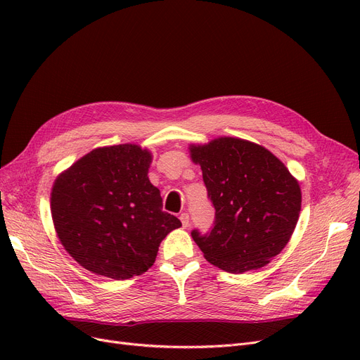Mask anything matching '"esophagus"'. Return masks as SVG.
I'll return each instance as SVG.
<instances>
[{
  "mask_svg": "<svg viewBox=\"0 0 360 360\" xmlns=\"http://www.w3.org/2000/svg\"><path fill=\"white\" fill-rule=\"evenodd\" d=\"M179 219H181V221H182L184 228H188V226H190V214H188V213H182V214L179 216Z\"/></svg>",
  "mask_w": 360,
  "mask_h": 360,
  "instance_id": "1",
  "label": "esophagus"
}]
</instances>
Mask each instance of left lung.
<instances>
[{"instance_id": "obj_1", "label": "left lung", "mask_w": 360, "mask_h": 360, "mask_svg": "<svg viewBox=\"0 0 360 360\" xmlns=\"http://www.w3.org/2000/svg\"><path fill=\"white\" fill-rule=\"evenodd\" d=\"M216 210L210 232H191L213 266L245 273L269 264L286 247L299 219L297 181L271 151L255 143L220 137L190 147Z\"/></svg>"}]
</instances>
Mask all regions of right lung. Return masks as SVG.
Segmentation results:
<instances>
[{
	"label": "right lung",
	"instance_id": "obj_1",
	"mask_svg": "<svg viewBox=\"0 0 360 360\" xmlns=\"http://www.w3.org/2000/svg\"><path fill=\"white\" fill-rule=\"evenodd\" d=\"M151 153L136 144L91 150L55 179L51 213L65 251L86 270L113 280L147 271L159 245L181 228L162 210L148 181Z\"/></svg>",
	"mask_w": 360,
	"mask_h": 360
}]
</instances>
